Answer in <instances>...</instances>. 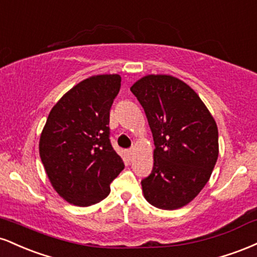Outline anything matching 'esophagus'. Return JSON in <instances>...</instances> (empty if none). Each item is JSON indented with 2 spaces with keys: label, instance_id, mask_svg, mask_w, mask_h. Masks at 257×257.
I'll return each mask as SVG.
<instances>
[{
  "label": "esophagus",
  "instance_id": "obj_1",
  "mask_svg": "<svg viewBox=\"0 0 257 257\" xmlns=\"http://www.w3.org/2000/svg\"><path fill=\"white\" fill-rule=\"evenodd\" d=\"M133 155H134V149H129L128 150V156L132 158Z\"/></svg>",
  "mask_w": 257,
  "mask_h": 257
}]
</instances>
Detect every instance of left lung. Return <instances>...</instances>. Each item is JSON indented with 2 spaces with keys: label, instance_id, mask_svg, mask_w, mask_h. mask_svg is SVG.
<instances>
[{
  "label": "left lung",
  "instance_id": "obj_1",
  "mask_svg": "<svg viewBox=\"0 0 257 257\" xmlns=\"http://www.w3.org/2000/svg\"><path fill=\"white\" fill-rule=\"evenodd\" d=\"M145 111L155 151L141 181L150 204L174 210L196 198L219 157V132L198 94L169 75H147L131 88Z\"/></svg>",
  "mask_w": 257,
  "mask_h": 257
}]
</instances>
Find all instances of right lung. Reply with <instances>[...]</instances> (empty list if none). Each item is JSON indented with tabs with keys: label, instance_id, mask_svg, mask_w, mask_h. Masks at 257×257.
<instances>
[{
	"label": "right lung",
	"instance_id": "1",
	"mask_svg": "<svg viewBox=\"0 0 257 257\" xmlns=\"http://www.w3.org/2000/svg\"><path fill=\"white\" fill-rule=\"evenodd\" d=\"M119 75H96L71 88L53 106L40 138V156L54 190L70 204L105 199L124 169L110 143V108Z\"/></svg>",
	"mask_w": 257,
	"mask_h": 257
}]
</instances>
